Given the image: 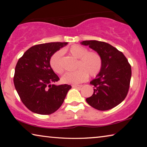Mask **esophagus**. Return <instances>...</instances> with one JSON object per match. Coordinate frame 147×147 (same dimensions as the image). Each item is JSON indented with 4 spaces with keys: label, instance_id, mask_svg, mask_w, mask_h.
<instances>
[{
    "label": "esophagus",
    "instance_id": "obj_1",
    "mask_svg": "<svg viewBox=\"0 0 147 147\" xmlns=\"http://www.w3.org/2000/svg\"><path fill=\"white\" fill-rule=\"evenodd\" d=\"M72 87H73V88H77V89H81V88L82 87V85H73V86H72Z\"/></svg>",
    "mask_w": 147,
    "mask_h": 147
}]
</instances>
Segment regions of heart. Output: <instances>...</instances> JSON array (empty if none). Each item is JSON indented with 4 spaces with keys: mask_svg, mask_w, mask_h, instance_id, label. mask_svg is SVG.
I'll return each mask as SVG.
<instances>
[{
    "mask_svg": "<svg viewBox=\"0 0 147 147\" xmlns=\"http://www.w3.org/2000/svg\"><path fill=\"white\" fill-rule=\"evenodd\" d=\"M65 53L78 59L76 71L68 72L62 76L61 81L65 84H78L88 78V74L94 76L100 71L102 65V59L97 52L88 51L86 47L73 45L65 49ZM50 65L55 73L62 74L63 72L61 62V53L57 51L50 59Z\"/></svg>",
    "mask_w": 147,
    "mask_h": 147,
    "instance_id": "1",
    "label": "heart"
}]
</instances>
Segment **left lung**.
Here are the masks:
<instances>
[{
  "mask_svg": "<svg viewBox=\"0 0 147 147\" xmlns=\"http://www.w3.org/2000/svg\"><path fill=\"white\" fill-rule=\"evenodd\" d=\"M100 54L102 59L100 73L90 84L94 86L93 94L86 101L98 110L112 109L123 102L127 95L131 76V65L122 52L105 42L83 41Z\"/></svg>",
  "mask_w": 147,
  "mask_h": 147,
  "instance_id": "obj_1",
  "label": "left lung"
}]
</instances>
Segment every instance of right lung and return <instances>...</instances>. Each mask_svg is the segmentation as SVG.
<instances>
[{
	"instance_id": "obj_1",
	"label": "right lung",
	"mask_w": 147,
	"mask_h": 147,
	"mask_svg": "<svg viewBox=\"0 0 147 147\" xmlns=\"http://www.w3.org/2000/svg\"><path fill=\"white\" fill-rule=\"evenodd\" d=\"M68 43L53 42L32 47L19 59L13 83L21 101L29 110L50 115L60 108L71 86L51 83L59 78L50 65V59Z\"/></svg>"
}]
</instances>
